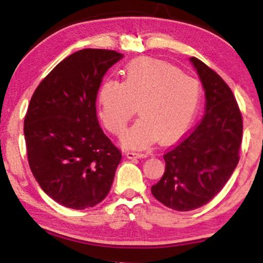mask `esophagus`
Listing matches in <instances>:
<instances>
[{
    "mask_svg": "<svg viewBox=\"0 0 263 263\" xmlns=\"http://www.w3.org/2000/svg\"><path fill=\"white\" fill-rule=\"evenodd\" d=\"M126 157H127L128 159H134V158H146L147 155H144V153H140V152H126Z\"/></svg>",
    "mask_w": 263,
    "mask_h": 263,
    "instance_id": "1",
    "label": "esophagus"
}]
</instances>
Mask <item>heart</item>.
<instances>
[{"label": "heart", "instance_id": "b5f03b06", "mask_svg": "<svg viewBox=\"0 0 263 263\" xmlns=\"http://www.w3.org/2000/svg\"><path fill=\"white\" fill-rule=\"evenodd\" d=\"M122 81L106 80L98 90L99 116L108 131L121 135L137 106L140 119L123 136L129 148L161 140L171 143L190 128L200 107L201 87L164 60L138 58L121 70Z\"/></svg>", "mask_w": 263, "mask_h": 263}]
</instances>
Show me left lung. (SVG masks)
Instances as JSON below:
<instances>
[{
  "mask_svg": "<svg viewBox=\"0 0 263 263\" xmlns=\"http://www.w3.org/2000/svg\"><path fill=\"white\" fill-rule=\"evenodd\" d=\"M189 60L203 84L205 115L163 156L165 171L151 188L157 200L177 211L198 209L218 194L236 168L242 141V116L231 89L201 60Z\"/></svg>",
  "mask_w": 263,
  "mask_h": 263,
  "instance_id": "obj_1",
  "label": "left lung"
}]
</instances>
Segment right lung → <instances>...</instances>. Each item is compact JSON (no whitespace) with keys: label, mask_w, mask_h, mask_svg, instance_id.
Wrapping results in <instances>:
<instances>
[{"label":"right lung","mask_w":263,"mask_h":263,"mask_svg":"<svg viewBox=\"0 0 263 263\" xmlns=\"http://www.w3.org/2000/svg\"><path fill=\"white\" fill-rule=\"evenodd\" d=\"M122 58L115 50L75 52L44 78L29 102V167L45 194L63 206H95L112 185L121 152L99 126L95 104L102 78Z\"/></svg>","instance_id":"1"}]
</instances>
